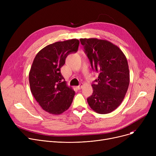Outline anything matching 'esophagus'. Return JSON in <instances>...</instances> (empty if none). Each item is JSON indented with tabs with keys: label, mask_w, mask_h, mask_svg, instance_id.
<instances>
[{
	"label": "esophagus",
	"mask_w": 156,
	"mask_h": 156,
	"mask_svg": "<svg viewBox=\"0 0 156 156\" xmlns=\"http://www.w3.org/2000/svg\"><path fill=\"white\" fill-rule=\"evenodd\" d=\"M83 83H81L80 85H78V86L77 87V88H78V90H80L81 88L83 87Z\"/></svg>",
	"instance_id": "34e87169"
}]
</instances>
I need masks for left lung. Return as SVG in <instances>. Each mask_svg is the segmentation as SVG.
Here are the masks:
<instances>
[{"mask_svg":"<svg viewBox=\"0 0 156 156\" xmlns=\"http://www.w3.org/2000/svg\"><path fill=\"white\" fill-rule=\"evenodd\" d=\"M92 69L99 73L93 94L87 99L92 110L108 114L115 110L123 101L129 83L126 57L116 45L96 38H80Z\"/></svg>","mask_w":156,"mask_h":156,"instance_id":"obj_1","label":"left lung"}]
</instances>
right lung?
Here are the masks:
<instances>
[{
  "label": "right lung",
  "instance_id": "1",
  "mask_svg": "<svg viewBox=\"0 0 156 156\" xmlns=\"http://www.w3.org/2000/svg\"><path fill=\"white\" fill-rule=\"evenodd\" d=\"M80 42L71 39L48 45L36 55L29 73L31 92L45 111L58 115L68 110L75 92L61 73L66 57L76 52Z\"/></svg>",
  "mask_w": 156,
  "mask_h": 156
}]
</instances>
